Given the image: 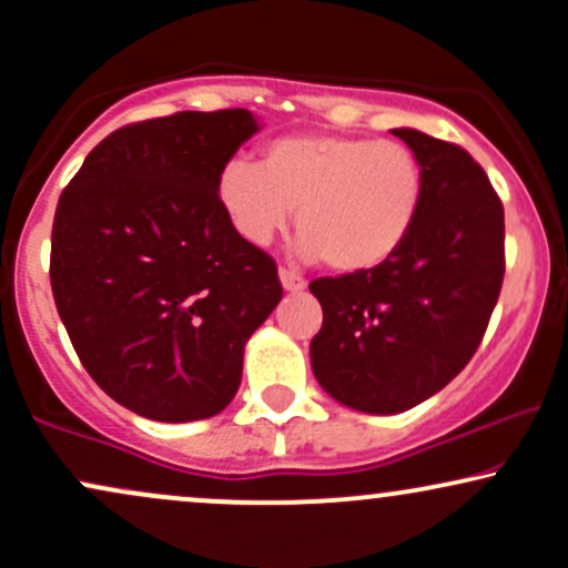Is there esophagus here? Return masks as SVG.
Masks as SVG:
<instances>
[{
  "mask_svg": "<svg viewBox=\"0 0 568 568\" xmlns=\"http://www.w3.org/2000/svg\"><path fill=\"white\" fill-rule=\"evenodd\" d=\"M280 283H283L285 291H304L306 288V280L302 275H296V272L285 270V266H280Z\"/></svg>",
  "mask_w": 568,
  "mask_h": 568,
  "instance_id": "34e87169",
  "label": "esophagus"
}]
</instances>
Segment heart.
<instances>
[{"label": "heart", "mask_w": 568, "mask_h": 568, "mask_svg": "<svg viewBox=\"0 0 568 568\" xmlns=\"http://www.w3.org/2000/svg\"><path fill=\"white\" fill-rule=\"evenodd\" d=\"M425 200L427 173L414 149L371 135H283L256 165L232 160L219 175L221 207L247 243H272L296 207L298 253L336 272H371L395 258Z\"/></svg>", "instance_id": "b5f03b06"}]
</instances>
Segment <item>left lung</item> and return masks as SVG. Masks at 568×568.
<instances>
[{
    "label": "left lung",
    "instance_id": "1",
    "mask_svg": "<svg viewBox=\"0 0 568 568\" xmlns=\"http://www.w3.org/2000/svg\"><path fill=\"white\" fill-rule=\"evenodd\" d=\"M393 133L425 165L419 224L387 264L310 283L323 306L312 371L366 414H400L446 387L480 347L505 277V207L484 168L452 141Z\"/></svg>",
    "mask_w": 568,
    "mask_h": 568
}]
</instances>
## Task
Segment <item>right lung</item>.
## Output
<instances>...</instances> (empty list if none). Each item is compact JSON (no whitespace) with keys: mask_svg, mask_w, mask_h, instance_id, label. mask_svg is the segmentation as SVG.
Masks as SVG:
<instances>
[{"mask_svg":"<svg viewBox=\"0 0 568 568\" xmlns=\"http://www.w3.org/2000/svg\"><path fill=\"white\" fill-rule=\"evenodd\" d=\"M247 109L175 112L109 133L61 192L50 285L93 382L154 422L230 406L243 349L283 298L277 264L232 226L219 175Z\"/></svg>","mask_w":568,"mask_h":568,"instance_id":"add662e5","label":"right lung"}]
</instances>
